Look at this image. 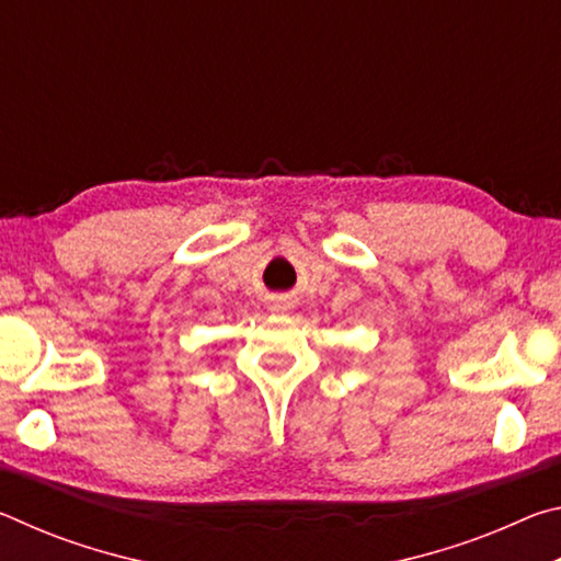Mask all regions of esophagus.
<instances>
[{"mask_svg": "<svg viewBox=\"0 0 561 561\" xmlns=\"http://www.w3.org/2000/svg\"><path fill=\"white\" fill-rule=\"evenodd\" d=\"M289 309V304L287 301H274L272 304V311H277V314H284V311Z\"/></svg>", "mask_w": 561, "mask_h": 561, "instance_id": "34e87169", "label": "esophagus"}]
</instances>
